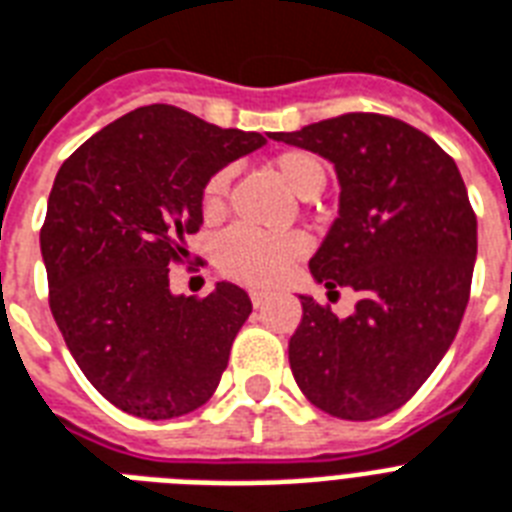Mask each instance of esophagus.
I'll return each mask as SVG.
<instances>
[{"label": "esophagus", "mask_w": 512, "mask_h": 512, "mask_svg": "<svg viewBox=\"0 0 512 512\" xmlns=\"http://www.w3.org/2000/svg\"><path fill=\"white\" fill-rule=\"evenodd\" d=\"M249 300H252V305H255V308H260V305L268 300V292H257V289H252V292H249Z\"/></svg>", "instance_id": "34e87169"}]
</instances>
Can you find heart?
<instances>
[{
  "label": "heart",
  "instance_id": "b5f03b06",
  "mask_svg": "<svg viewBox=\"0 0 512 512\" xmlns=\"http://www.w3.org/2000/svg\"><path fill=\"white\" fill-rule=\"evenodd\" d=\"M273 170L300 199H311L327 185V167L319 156L303 148H289L273 156ZM231 185V172L220 170L209 177L201 193L204 217H217L225 207V193ZM305 252V241L297 233H257L249 228H231L217 244V265L225 276L252 284L271 287L284 276L289 265Z\"/></svg>",
  "mask_w": 512,
  "mask_h": 512
}]
</instances>
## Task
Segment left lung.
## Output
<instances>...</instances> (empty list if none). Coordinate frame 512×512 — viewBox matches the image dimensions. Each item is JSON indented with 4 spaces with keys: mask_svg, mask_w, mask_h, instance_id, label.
Wrapping results in <instances>:
<instances>
[{
    "mask_svg": "<svg viewBox=\"0 0 512 512\" xmlns=\"http://www.w3.org/2000/svg\"><path fill=\"white\" fill-rule=\"evenodd\" d=\"M271 138L335 164L340 215L311 273L329 295L358 292L348 319L300 295L292 374L321 412L377 420L420 390L460 329L478 252L468 188L436 140L393 116L342 114Z\"/></svg>",
    "mask_w": 512,
    "mask_h": 512,
    "instance_id": "1",
    "label": "left lung"
}]
</instances>
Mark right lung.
<instances>
[{
	"mask_svg": "<svg viewBox=\"0 0 512 512\" xmlns=\"http://www.w3.org/2000/svg\"><path fill=\"white\" fill-rule=\"evenodd\" d=\"M265 143L154 103L103 127L55 175L39 233L50 311L84 377L122 412L170 420L215 393L252 303L228 281L172 295L170 268L204 223L209 177Z\"/></svg>",
	"mask_w": 512,
	"mask_h": 512,
	"instance_id": "obj_1",
	"label": "right lung"
}]
</instances>
